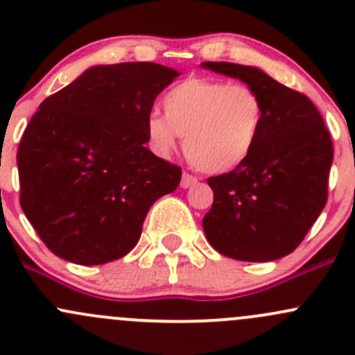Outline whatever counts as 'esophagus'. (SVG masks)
Returning a JSON list of instances; mask_svg holds the SVG:
<instances>
[{"label": "esophagus", "mask_w": 355, "mask_h": 355, "mask_svg": "<svg viewBox=\"0 0 355 355\" xmlns=\"http://www.w3.org/2000/svg\"><path fill=\"white\" fill-rule=\"evenodd\" d=\"M196 182H198V177H194V175H191V173H184V175H182L180 185L184 189H189V187H192Z\"/></svg>", "instance_id": "obj_1"}]
</instances>
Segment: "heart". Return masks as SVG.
<instances>
[{
    "label": "heart",
    "mask_w": 355,
    "mask_h": 355,
    "mask_svg": "<svg viewBox=\"0 0 355 355\" xmlns=\"http://www.w3.org/2000/svg\"><path fill=\"white\" fill-rule=\"evenodd\" d=\"M164 114L151 113L146 132L156 153L166 156L184 139V151L206 173H227L252 155L264 125V103L247 84L191 77L163 98Z\"/></svg>",
    "instance_id": "obj_1"
}]
</instances>
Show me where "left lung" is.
Returning <instances> with one entry per match:
<instances>
[{
	"label": "left lung",
	"mask_w": 355,
	"mask_h": 355,
	"mask_svg": "<svg viewBox=\"0 0 355 355\" xmlns=\"http://www.w3.org/2000/svg\"><path fill=\"white\" fill-rule=\"evenodd\" d=\"M202 67L241 78L264 103V125L252 155L235 170L207 178L214 199L202 218L204 234L232 259H280L304 241L328 200L330 132L306 94L259 68L223 62Z\"/></svg>",
	"instance_id": "left-lung-1"
}]
</instances>
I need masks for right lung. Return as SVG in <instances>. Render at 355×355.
Wrapping results in <instances>:
<instances>
[{
    "instance_id": "right-lung-1",
    "label": "right lung",
    "mask_w": 355,
    "mask_h": 355,
    "mask_svg": "<svg viewBox=\"0 0 355 355\" xmlns=\"http://www.w3.org/2000/svg\"><path fill=\"white\" fill-rule=\"evenodd\" d=\"M175 77L149 62L99 65L41 103L17 164L20 206L53 254L84 266L120 259L153 202L178 187L182 168L146 148L156 96Z\"/></svg>"
}]
</instances>
